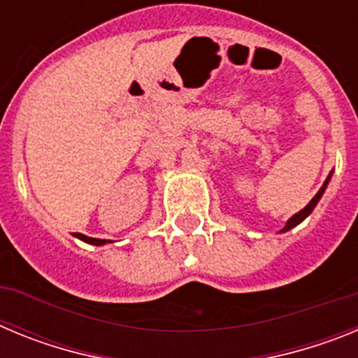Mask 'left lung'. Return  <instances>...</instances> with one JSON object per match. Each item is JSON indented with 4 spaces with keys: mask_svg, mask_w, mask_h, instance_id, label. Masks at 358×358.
<instances>
[{
    "mask_svg": "<svg viewBox=\"0 0 358 358\" xmlns=\"http://www.w3.org/2000/svg\"><path fill=\"white\" fill-rule=\"evenodd\" d=\"M330 176H331V173H330ZM330 176L327 177V181H324V185L321 186V189H319L317 194H315V197L312 199V201H310L308 204H306V206L303 208L301 211H297V213L294 215L292 218H289V222H287V226L283 227V229H281V231H289L290 227H294V226H297V224H299V222H303V220H305V218L308 217L310 213H312V210H314V208H315V204H317V202H319V199H321L322 192H324V188H327L328 181H330Z\"/></svg>",
    "mask_w": 358,
    "mask_h": 358,
    "instance_id": "obj_1",
    "label": "left lung"
}]
</instances>
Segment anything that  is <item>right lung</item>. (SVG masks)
Returning <instances> with one entry per match:
<instances>
[{"label": "right lung", "instance_id": "right-lung-1", "mask_svg": "<svg viewBox=\"0 0 358 358\" xmlns=\"http://www.w3.org/2000/svg\"><path fill=\"white\" fill-rule=\"evenodd\" d=\"M75 236L80 240H84V242L87 243H93V245H103V243L107 242V240H100V238H91V236H85V235H80V233H75Z\"/></svg>", "mask_w": 358, "mask_h": 358}]
</instances>
